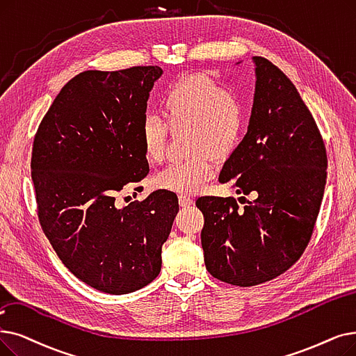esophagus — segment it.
<instances>
[{
    "instance_id": "1",
    "label": "esophagus",
    "mask_w": 356,
    "mask_h": 356,
    "mask_svg": "<svg viewBox=\"0 0 356 356\" xmlns=\"http://www.w3.org/2000/svg\"><path fill=\"white\" fill-rule=\"evenodd\" d=\"M193 204V199L189 197V196H184V195H180L179 196V205L180 207H191Z\"/></svg>"
}]
</instances>
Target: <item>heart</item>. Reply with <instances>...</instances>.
<instances>
[{
  "label": "heart",
  "mask_w": 356,
  "mask_h": 356,
  "mask_svg": "<svg viewBox=\"0 0 356 356\" xmlns=\"http://www.w3.org/2000/svg\"><path fill=\"white\" fill-rule=\"evenodd\" d=\"M161 112L170 128L189 127L186 144L191 157L161 168L152 177L154 186L177 193H196L213 177L212 159H222L238 144L244 129V106L207 74L184 76L161 99ZM165 122L148 115L143 119L140 140L151 163L164 157Z\"/></svg>",
  "instance_id": "1"
}]
</instances>
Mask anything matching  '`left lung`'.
Instances as JSON below:
<instances>
[{
  "instance_id": "1",
  "label": "left lung",
  "mask_w": 356,
  "mask_h": 356,
  "mask_svg": "<svg viewBox=\"0 0 356 356\" xmlns=\"http://www.w3.org/2000/svg\"><path fill=\"white\" fill-rule=\"evenodd\" d=\"M252 60L249 127L218 180L256 199L244 209L233 197L196 200L205 216V266L216 280L238 286L268 282L300 259L313 234L327 168L326 148L297 88L266 58Z\"/></svg>"
}]
</instances>
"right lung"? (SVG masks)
<instances>
[{"instance_id": "obj_1", "label": "right lung", "mask_w": 356, "mask_h": 356, "mask_svg": "<svg viewBox=\"0 0 356 356\" xmlns=\"http://www.w3.org/2000/svg\"><path fill=\"white\" fill-rule=\"evenodd\" d=\"M161 75L157 65L75 75L33 143L30 167L43 233L74 276L113 296L159 276L161 247L179 212L168 191L141 204H115L119 191L149 172L140 128Z\"/></svg>"}]
</instances>
